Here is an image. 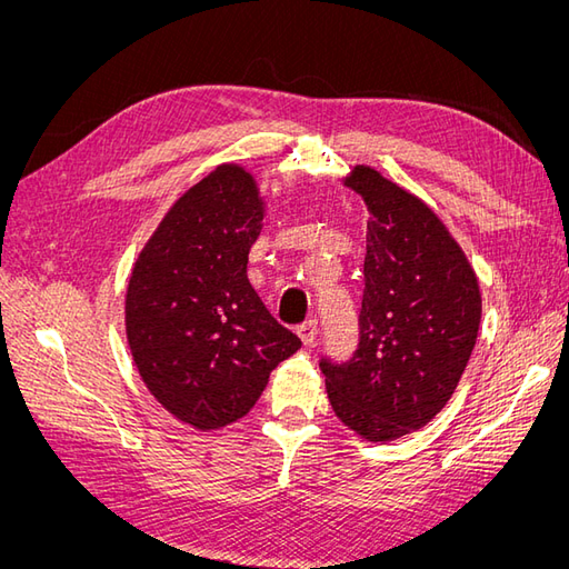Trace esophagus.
<instances>
[{"label": "esophagus", "mask_w": 569, "mask_h": 569, "mask_svg": "<svg viewBox=\"0 0 569 569\" xmlns=\"http://www.w3.org/2000/svg\"><path fill=\"white\" fill-rule=\"evenodd\" d=\"M299 337H301V341L306 343V347H313L316 343V337H318V320H306L303 325H299Z\"/></svg>", "instance_id": "obj_1"}]
</instances>
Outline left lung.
<instances>
[{
    "instance_id": "obj_1",
    "label": "left lung",
    "mask_w": 569,
    "mask_h": 569,
    "mask_svg": "<svg viewBox=\"0 0 569 569\" xmlns=\"http://www.w3.org/2000/svg\"><path fill=\"white\" fill-rule=\"evenodd\" d=\"M363 197L366 289L358 349L320 360L337 418L368 441L416 432L449 403L472 356L481 295L439 216L370 166L343 180Z\"/></svg>"
}]
</instances>
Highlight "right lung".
Segmentation results:
<instances>
[{
	"label": "right lung",
	"mask_w": 569,
	"mask_h": 569,
	"mask_svg": "<svg viewBox=\"0 0 569 569\" xmlns=\"http://www.w3.org/2000/svg\"><path fill=\"white\" fill-rule=\"evenodd\" d=\"M251 173L222 163L170 206L132 268L126 332L147 389L197 429L244 418L301 339L247 278L263 228Z\"/></svg>",
	"instance_id": "right-lung-1"
}]
</instances>
